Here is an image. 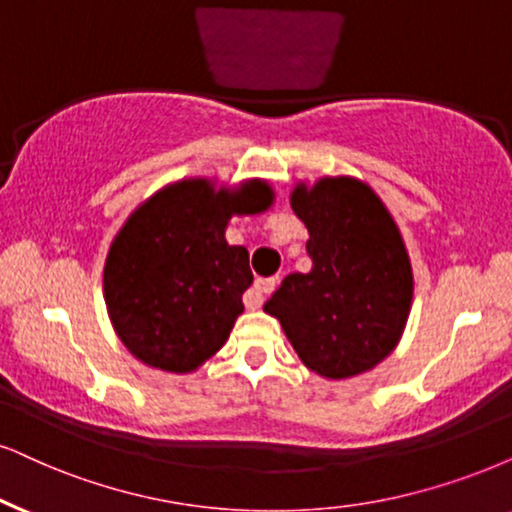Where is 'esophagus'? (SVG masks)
I'll return each mask as SVG.
<instances>
[{"label": "esophagus", "instance_id": "obj_1", "mask_svg": "<svg viewBox=\"0 0 512 512\" xmlns=\"http://www.w3.org/2000/svg\"><path fill=\"white\" fill-rule=\"evenodd\" d=\"M274 288H276V278H257V281L252 283V288L248 290V295H245V307L260 309L264 304V297H267Z\"/></svg>", "mask_w": 512, "mask_h": 512}]
</instances>
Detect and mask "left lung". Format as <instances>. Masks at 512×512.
<instances>
[{"instance_id": "8db88e82", "label": "left lung", "mask_w": 512, "mask_h": 512, "mask_svg": "<svg viewBox=\"0 0 512 512\" xmlns=\"http://www.w3.org/2000/svg\"><path fill=\"white\" fill-rule=\"evenodd\" d=\"M290 208L309 231L312 271L288 274L264 304L309 371L345 380L399 345L413 302V269L383 198L357 177L297 181Z\"/></svg>"}]
</instances>
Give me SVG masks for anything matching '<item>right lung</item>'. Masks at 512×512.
<instances>
[{
  "label": "right lung",
  "mask_w": 512,
  "mask_h": 512,
  "mask_svg": "<svg viewBox=\"0 0 512 512\" xmlns=\"http://www.w3.org/2000/svg\"><path fill=\"white\" fill-rule=\"evenodd\" d=\"M274 200L267 179L184 177L129 212L103 264V300L132 357L177 375L215 357L252 283L248 250L226 243V226Z\"/></svg>",
  "instance_id": "obj_1"
}]
</instances>
